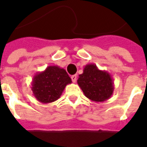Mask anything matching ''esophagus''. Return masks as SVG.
I'll list each match as a JSON object with an SVG mask.
<instances>
[{
	"label": "esophagus",
	"instance_id": "34e87169",
	"mask_svg": "<svg viewBox=\"0 0 147 147\" xmlns=\"http://www.w3.org/2000/svg\"><path fill=\"white\" fill-rule=\"evenodd\" d=\"M71 78L73 82H76V80H77V76L76 75H73V76H71Z\"/></svg>",
	"mask_w": 147,
	"mask_h": 147
}]
</instances>
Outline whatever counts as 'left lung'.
<instances>
[{"label": "left lung", "mask_w": 147, "mask_h": 147, "mask_svg": "<svg viewBox=\"0 0 147 147\" xmlns=\"http://www.w3.org/2000/svg\"><path fill=\"white\" fill-rule=\"evenodd\" d=\"M77 82L85 97L94 102L107 100L114 92V80L111 74L98 69L95 64L86 65Z\"/></svg>", "instance_id": "8db88e82"}]
</instances>
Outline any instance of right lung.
I'll list each match as a JSON object with an SVG mask.
<instances>
[{
	"mask_svg": "<svg viewBox=\"0 0 147 147\" xmlns=\"http://www.w3.org/2000/svg\"><path fill=\"white\" fill-rule=\"evenodd\" d=\"M71 83V78L64 69L49 65L33 76L31 89L38 101L48 104L58 100L65 86Z\"/></svg>",
	"mask_w": 147,
	"mask_h": 147,
	"instance_id": "right-lung-1",
	"label": "right lung"
}]
</instances>
